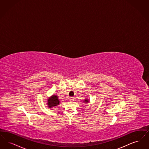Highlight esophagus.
<instances>
[{
  "label": "esophagus",
  "instance_id": "34e87169",
  "mask_svg": "<svg viewBox=\"0 0 149 149\" xmlns=\"http://www.w3.org/2000/svg\"><path fill=\"white\" fill-rule=\"evenodd\" d=\"M73 100H74V98H73V97H71V98H70V101H73Z\"/></svg>",
  "mask_w": 149,
  "mask_h": 149
}]
</instances>
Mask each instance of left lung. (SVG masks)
Instances as JSON below:
<instances>
[{
	"mask_svg": "<svg viewBox=\"0 0 149 149\" xmlns=\"http://www.w3.org/2000/svg\"><path fill=\"white\" fill-rule=\"evenodd\" d=\"M83 102H84V103H86V104H87V103L90 102V100L88 98H86V99H84V100H83Z\"/></svg>",
	"mask_w": 149,
	"mask_h": 149,
	"instance_id": "1",
	"label": "left lung"
}]
</instances>
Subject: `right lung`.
<instances>
[{
  "instance_id": "add662e5",
  "label": "right lung",
  "mask_w": 149,
  "mask_h": 149,
  "mask_svg": "<svg viewBox=\"0 0 149 149\" xmlns=\"http://www.w3.org/2000/svg\"><path fill=\"white\" fill-rule=\"evenodd\" d=\"M47 104L48 108L52 109L57 106L60 104V101L58 99V97L56 95H53L51 97L47 100Z\"/></svg>"
}]
</instances>
